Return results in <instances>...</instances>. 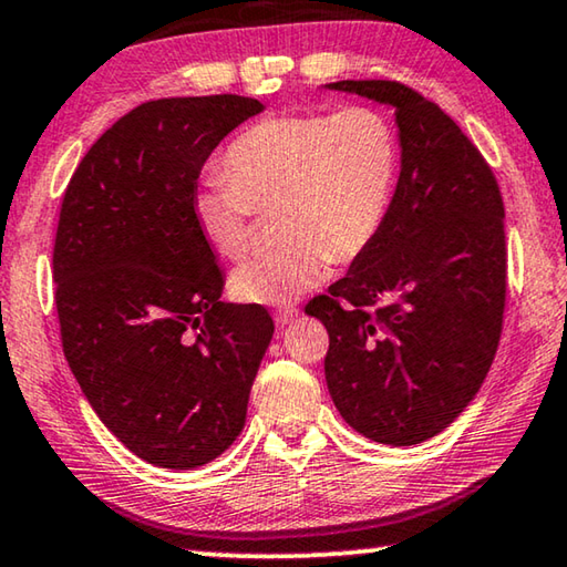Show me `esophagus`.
I'll return each instance as SVG.
<instances>
[{
	"mask_svg": "<svg viewBox=\"0 0 567 567\" xmlns=\"http://www.w3.org/2000/svg\"><path fill=\"white\" fill-rule=\"evenodd\" d=\"M295 320H297V310H295V307H280V310L275 312V322L282 324V328H285V324L295 322Z\"/></svg>",
	"mask_w": 567,
	"mask_h": 567,
	"instance_id": "obj_1",
	"label": "esophagus"
}]
</instances>
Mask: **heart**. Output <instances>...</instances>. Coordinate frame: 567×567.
<instances>
[{
	"mask_svg": "<svg viewBox=\"0 0 567 567\" xmlns=\"http://www.w3.org/2000/svg\"><path fill=\"white\" fill-rule=\"evenodd\" d=\"M398 162L395 127L375 107L277 114L239 132L225 152L227 177L199 182L192 217L217 255L239 257L255 209L280 205L285 245L235 267V300L290 305L328 280L332 262L368 255L388 223Z\"/></svg>",
	"mask_w": 567,
	"mask_h": 567,
	"instance_id": "b5f03b06",
	"label": "heart"
}]
</instances>
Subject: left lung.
I'll use <instances>...</instances> for the list:
<instances>
[{
    "instance_id": "obj_1",
    "label": "left lung",
    "mask_w": 567,
    "mask_h": 567,
    "mask_svg": "<svg viewBox=\"0 0 567 567\" xmlns=\"http://www.w3.org/2000/svg\"><path fill=\"white\" fill-rule=\"evenodd\" d=\"M324 87L395 110L400 177L378 243L305 312L328 328L324 380L344 422L382 445H417L470 405L501 342L503 197L435 102L388 80Z\"/></svg>"
}]
</instances>
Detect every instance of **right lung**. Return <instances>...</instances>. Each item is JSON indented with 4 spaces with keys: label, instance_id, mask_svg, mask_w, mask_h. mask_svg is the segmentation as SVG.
Listing matches in <instances>:
<instances>
[{
    "label": "right lung",
    "instance_id": "1",
    "mask_svg": "<svg viewBox=\"0 0 567 567\" xmlns=\"http://www.w3.org/2000/svg\"><path fill=\"white\" fill-rule=\"evenodd\" d=\"M239 94L134 107L66 185L52 277L72 375L110 433L169 470L235 443L272 340L262 305L223 302L225 277L192 217L207 157L260 114Z\"/></svg>",
    "mask_w": 567,
    "mask_h": 567
}]
</instances>
